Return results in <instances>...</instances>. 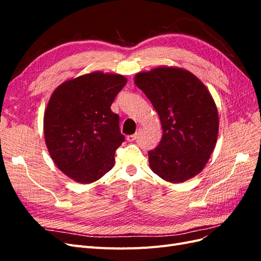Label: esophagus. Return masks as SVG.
Here are the masks:
<instances>
[{
	"label": "esophagus",
	"mask_w": 261,
	"mask_h": 261,
	"mask_svg": "<svg viewBox=\"0 0 261 261\" xmlns=\"http://www.w3.org/2000/svg\"><path fill=\"white\" fill-rule=\"evenodd\" d=\"M139 132H140V128H138L135 134H132V135H127V137H126V139H127L128 141H134V140H135V139L137 138V135H138Z\"/></svg>",
	"instance_id": "obj_1"
}]
</instances>
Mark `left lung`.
<instances>
[{
	"instance_id": "8db88e82",
	"label": "left lung",
	"mask_w": 261,
	"mask_h": 261,
	"mask_svg": "<svg viewBox=\"0 0 261 261\" xmlns=\"http://www.w3.org/2000/svg\"><path fill=\"white\" fill-rule=\"evenodd\" d=\"M151 101L163 129L160 144L148 151L149 167L170 183H181L203 170L217 144L218 109L211 93L193 73L159 66L135 75Z\"/></svg>"
}]
</instances>
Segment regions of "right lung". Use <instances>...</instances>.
Masks as SVG:
<instances>
[{"mask_svg": "<svg viewBox=\"0 0 261 261\" xmlns=\"http://www.w3.org/2000/svg\"><path fill=\"white\" fill-rule=\"evenodd\" d=\"M126 83L120 74L92 72L52 93L43 117L45 145L59 170L77 183H93L114 167L125 138L111 105Z\"/></svg>", "mask_w": 261, "mask_h": 261, "instance_id": "obj_1", "label": "right lung"}]
</instances>
